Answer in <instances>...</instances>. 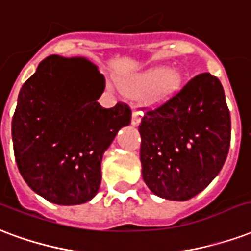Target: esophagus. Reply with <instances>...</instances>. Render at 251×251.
Returning <instances> with one entry per match:
<instances>
[{
    "mask_svg": "<svg viewBox=\"0 0 251 251\" xmlns=\"http://www.w3.org/2000/svg\"><path fill=\"white\" fill-rule=\"evenodd\" d=\"M142 116H143V112H133L132 113V119H131V124L132 126H139L140 122H142Z\"/></svg>",
    "mask_w": 251,
    "mask_h": 251,
    "instance_id": "esophagus-1",
    "label": "esophagus"
}]
</instances>
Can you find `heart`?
<instances>
[{
    "instance_id": "heart-1",
    "label": "heart",
    "mask_w": 251,
    "mask_h": 251,
    "mask_svg": "<svg viewBox=\"0 0 251 251\" xmlns=\"http://www.w3.org/2000/svg\"><path fill=\"white\" fill-rule=\"evenodd\" d=\"M182 76L175 69L151 68L143 72L132 73L120 80V87L131 95H140L148 91L151 101H162L178 91Z\"/></svg>"
}]
</instances>
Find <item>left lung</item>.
Instances as JSON below:
<instances>
[{"mask_svg":"<svg viewBox=\"0 0 251 251\" xmlns=\"http://www.w3.org/2000/svg\"><path fill=\"white\" fill-rule=\"evenodd\" d=\"M140 162L148 188L187 201L213 182L227 158L231 122L222 84L210 73L146 112L139 126Z\"/></svg>","mask_w":251,"mask_h":251,"instance_id":"8db88e82","label":"left lung"}]
</instances>
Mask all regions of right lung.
I'll use <instances>...</instances> for the list:
<instances>
[{
    "label": "right lung",
    "instance_id": "add662e5",
    "mask_svg": "<svg viewBox=\"0 0 251 251\" xmlns=\"http://www.w3.org/2000/svg\"><path fill=\"white\" fill-rule=\"evenodd\" d=\"M105 80L83 57L52 54L18 93L12 120L14 156L34 193L56 204L85 203L98 194L101 159L131 108L98 103Z\"/></svg>",
    "mask_w": 251,
    "mask_h": 251
}]
</instances>
